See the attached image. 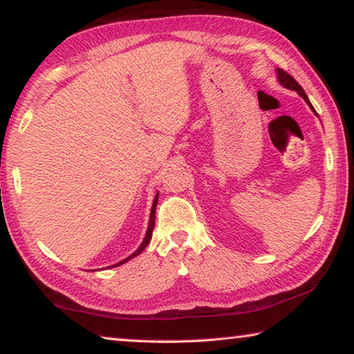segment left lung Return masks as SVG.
<instances>
[{"label":"left lung","mask_w":354,"mask_h":354,"mask_svg":"<svg viewBox=\"0 0 354 354\" xmlns=\"http://www.w3.org/2000/svg\"><path fill=\"white\" fill-rule=\"evenodd\" d=\"M278 80H279V82L283 84L284 87H287V88H290V91H295V92H298V95L299 97H303V100L306 101V103L310 106V109H313L314 112H315V109L313 107V104H310V101H309V98H308V95L304 93V91H303V87L299 86V84L293 80V77L287 73V71H284L283 68H278ZM317 113V112H315Z\"/></svg>","instance_id":"left-lung-1"}]
</instances>
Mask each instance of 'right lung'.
I'll use <instances>...</instances> for the list:
<instances>
[{
  "instance_id": "add662e5",
  "label": "right lung",
  "mask_w": 354,
  "mask_h": 354,
  "mask_svg": "<svg viewBox=\"0 0 354 354\" xmlns=\"http://www.w3.org/2000/svg\"><path fill=\"white\" fill-rule=\"evenodd\" d=\"M156 206H158V195H156V198H154V201H153V207H151V214H149V225H148V230H147V236H145V239H143V242H142V245L139 248H137L133 254H131L129 257H127V259H123L122 262H118V263H115V266H122V263H124L127 261H129V259H133L134 256H137V254H140L143 250H145V247L149 243V241H151V236H153V227H154V217H156ZM115 266H112V267H115Z\"/></svg>"
}]
</instances>
